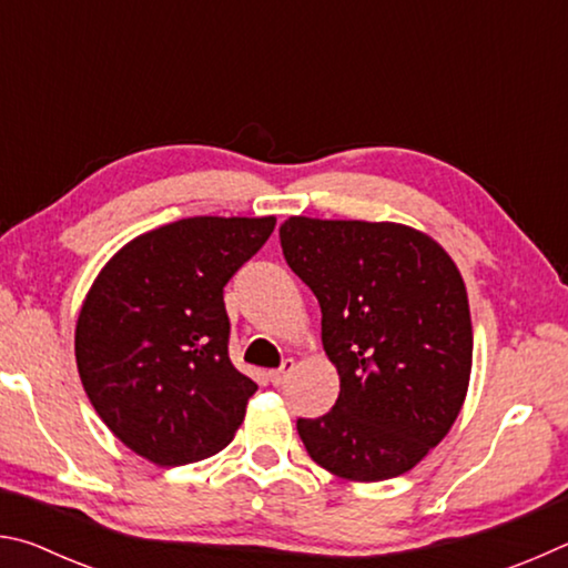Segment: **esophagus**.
<instances>
[{"mask_svg": "<svg viewBox=\"0 0 568 568\" xmlns=\"http://www.w3.org/2000/svg\"><path fill=\"white\" fill-rule=\"evenodd\" d=\"M293 371H295V361L293 358H285L281 363V368H275V371L267 373V378H271L273 386H283V383L287 381V376H291Z\"/></svg>", "mask_w": 568, "mask_h": 568, "instance_id": "34e87169", "label": "esophagus"}]
</instances>
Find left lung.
Instances as JSON below:
<instances>
[{
	"instance_id": "obj_1",
	"label": "left lung",
	"mask_w": 568,
	"mask_h": 568,
	"mask_svg": "<svg viewBox=\"0 0 568 568\" xmlns=\"http://www.w3.org/2000/svg\"><path fill=\"white\" fill-rule=\"evenodd\" d=\"M281 245L318 297L341 376L325 416L297 418L307 456L351 480L406 474L466 398L474 331L454 261L418 230L363 220L291 217Z\"/></svg>"
}]
</instances>
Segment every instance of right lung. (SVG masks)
I'll use <instances>...</instances> for the list:
<instances>
[{
  "label": "right lung",
  "instance_id": "1",
  "mask_svg": "<svg viewBox=\"0 0 568 568\" xmlns=\"http://www.w3.org/2000/svg\"><path fill=\"white\" fill-rule=\"evenodd\" d=\"M275 217H185L134 237L98 275L77 371L108 428L158 466L223 450L257 386L230 361L223 287Z\"/></svg>",
  "mask_w": 568,
  "mask_h": 568
}]
</instances>
